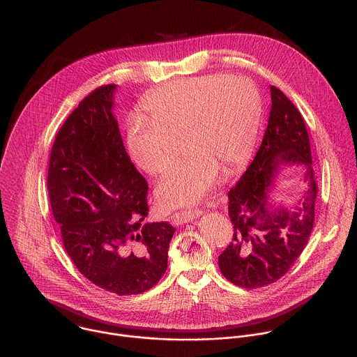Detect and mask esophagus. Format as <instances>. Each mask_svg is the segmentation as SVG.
Returning <instances> with one entry per match:
<instances>
[{
    "label": "esophagus",
    "mask_w": 357,
    "mask_h": 357,
    "mask_svg": "<svg viewBox=\"0 0 357 357\" xmlns=\"http://www.w3.org/2000/svg\"><path fill=\"white\" fill-rule=\"evenodd\" d=\"M201 215V210L199 208H195V210H184V211H178V213H174L172 215V220L176 225H181V224H185L188 221H192L194 218L199 217Z\"/></svg>",
    "instance_id": "34e87169"
}]
</instances>
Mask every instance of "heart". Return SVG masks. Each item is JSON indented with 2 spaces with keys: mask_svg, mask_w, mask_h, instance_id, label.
Returning a JSON list of instances; mask_svg holds the SVG:
<instances>
[{
  "mask_svg": "<svg viewBox=\"0 0 357 357\" xmlns=\"http://www.w3.org/2000/svg\"><path fill=\"white\" fill-rule=\"evenodd\" d=\"M146 118L126 126V150L142 170L156 174L172 160L176 139L187 155L174 162L156 185L165 208L197 204L217 183L221 167L236 170L253 153L262 115L255 82L227 73L180 78L165 84L143 104Z\"/></svg>",
  "mask_w": 357,
  "mask_h": 357,
  "instance_id": "heart-1",
  "label": "heart"
}]
</instances>
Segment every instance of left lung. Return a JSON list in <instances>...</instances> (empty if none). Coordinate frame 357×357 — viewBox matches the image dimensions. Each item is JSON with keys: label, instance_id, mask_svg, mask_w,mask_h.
<instances>
[{"label": "left lung", "instance_id": "obj_1", "mask_svg": "<svg viewBox=\"0 0 357 357\" xmlns=\"http://www.w3.org/2000/svg\"><path fill=\"white\" fill-rule=\"evenodd\" d=\"M271 112L253 162L228 192L232 242L218 257L221 273L243 289L279 280L305 249L314 222L317 184L305 122L297 107L271 86ZM306 167L305 195L287 209L270 204L268 194L283 165Z\"/></svg>", "mask_w": 357, "mask_h": 357}]
</instances>
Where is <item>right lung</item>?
Here are the masks:
<instances>
[{"instance_id":"obj_1","label":"right lung","mask_w":357,"mask_h":357,"mask_svg":"<svg viewBox=\"0 0 357 357\" xmlns=\"http://www.w3.org/2000/svg\"><path fill=\"white\" fill-rule=\"evenodd\" d=\"M115 85L89 93L56 135L48 192L64 249L93 284L142 294L167 268L176 228L143 222L149 184L126 153L112 114Z\"/></svg>"}]
</instances>
